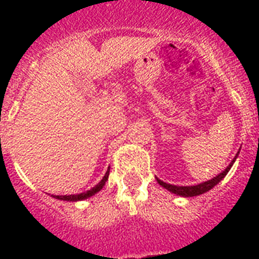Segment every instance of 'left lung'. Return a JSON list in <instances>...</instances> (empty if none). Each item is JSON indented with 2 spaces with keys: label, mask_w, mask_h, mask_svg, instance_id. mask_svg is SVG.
I'll use <instances>...</instances> for the list:
<instances>
[{
  "label": "left lung",
  "mask_w": 259,
  "mask_h": 259,
  "mask_svg": "<svg viewBox=\"0 0 259 259\" xmlns=\"http://www.w3.org/2000/svg\"><path fill=\"white\" fill-rule=\"evenodd\" d=\"M239 153V152H238ZM238 153L237 156L234 157V160L229 164V166L226 168L225 170L222 173H219L218 176L212 177L211 180H207L204 181V183H200V184L197 185H187V187H180V185H172V184H168V183H164L162 180H160V179H157L156 177V180H157V183L161 187H164L165 189H168L169 192L175 193V195H177V196H183V197H192V196H197V195H201V193H205L208 192L209 189H212L213 187L217 184H219L223 179H225V176L229 173V170L231 169V166H233V164L235 162V160H237L238 157Z\"/></svg>",
  "instance_id": "1"
}]
</instances>
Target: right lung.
I'll return each instance as SVG.
<instances>
[{
    "instance_id": "right-lung-1",
    "label": "right lung",
    "mask_w": 259,
    "mask_h": 259,
    "mask_svg": "<svg viewBox=\"0 0 259 259\" xmlns=\"http://www.w3.org/2000/svg\"><path fill=\"white\" fill-rule=\"evenodd\" d=\"M109 172H110V168L107 169V172H106V175L103 176V179H102L99 183H98L95 187H93V188L90 189V191H86V192H82V193H76V195H64V196H52L55 197V199H59V200H64V201H79V200H84V199H89V197H91L93 195H95L97 192H99L102 188H103V185L106 184V181H107V179H109Z\"/></svg>"
}]
</instances>
